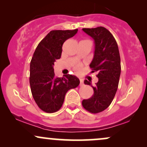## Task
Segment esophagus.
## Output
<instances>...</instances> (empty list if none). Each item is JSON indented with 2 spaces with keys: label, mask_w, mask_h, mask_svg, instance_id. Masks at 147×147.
I'll return each instance as SVG.
<instances>
[{
  "label": "esophagus",
  "mask_w": 147,
  "mask_h": 147,
  "mask_svg": "<svg viewBox=\"0 0 147 147\" xmlns=\"http://www.w3.org/2000/svg\"><path fill=\"white\" fill-rule=\"evenodd\" d=\"M83 80L82 78H80V86H83Z\"/></svg>",
  "instance_id": "34e87169"
}]
</instances>
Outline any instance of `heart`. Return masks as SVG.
<instances>
[{
    "label": "heart",
    "mask_w": 147,
    "mask_h": 147,
    "mask_svg": "<svg viewBox=\"0 0 147 147\" xmlns=\"http://www.w3.org/2000/svg\"><path fill=\"white\" fill-rule=\"evenodd\" d=\"M74 69H75L76 71H79L80 69H81V65H80V64H77V65H76L75 67H74Z\"/></svg>",
    "instance_id": "heart-1"
}]
</instances>
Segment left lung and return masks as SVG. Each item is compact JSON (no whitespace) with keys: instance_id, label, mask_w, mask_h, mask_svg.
Listing matches in <instances>:
<instances>
[{"instance_id":"left-lung-1","label":"left lung","mask_w":147,"mask_h":147,"mask_svg":"<svg viewBox=\"0 0 147 147\" xmlns=\"http://www.w3.org/2000/svg\"><path fill=\"white\" fill-rule=\"evenodd\" d=\"M94 40V55L90 67L92 72H97L98 82L92 86L94 94L88 99H83L82 105L87 111L97 113L105 111L111 105L117 91L121 75V57L118 44L109 30L102 26L83 29Z\"/></svg>"}]
</instances>
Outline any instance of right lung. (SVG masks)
<instances>
[{"label": "right lung", "instance_id": "right-lung-1", "mask_svg": "<svg viewBox=\"0 0 147 147\" xmlns=\"http://www.w3.org/2000/svg\"><path fill=\"white\" fill-rule=\"evenodd\" d=\"M78 29L53 30L39 42L30 63L29 83L36 105L46 113L60 109L66 93L78 86L80 80L67 74L56 78L54 62L60 59L63 43L75 35Z\"/></svg>", "mask_w": 147, "mask_h": 147}]
</instances>
